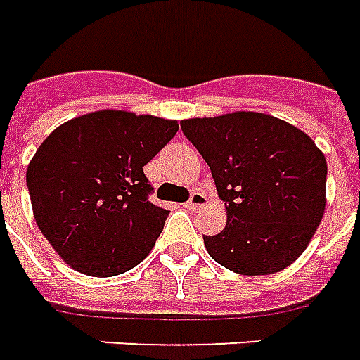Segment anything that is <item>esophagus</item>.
<instances>
[{
  "instance_id": "obj_1",
  "label": "esophagus",
  "mask_w": 360,
  "mask_h": 360,
  "mask_svg": "<svg viewBox=\"0 0 360 360\" xmlns=\"http://www.w3.org/2000/svg\"><path fill=\"white\" fill-rule=\"evenodd\" d=\"M206 202H208V198H206L205 193L195 191V193L191 195V198H188V202L185 206H187L188 210H197V208H200V206H205Z\"/></svg>"
}]
</instances>
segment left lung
<instances>
[{
	"label": "left lung",
	"instance_id": "left-lung-1",
	"mask_svg": "<svg viewBox=\"0 0 360 360\" xmlns=\"http://www.w3.org/2000/svg\"><path fill=\"white\" fill-rule=\"evenodd\" d=\"M208 163L226 226L208 255L240 275H273L300 257L326 212V155L306 132L265 112L181 120Z\"/></svg>",
	"mask_w": 360,
	"mask_h": 360
}]
</instances>
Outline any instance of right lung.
Segmentation results:
<instances>
[{"label": "right lung", "instance_id": "add662e5", "mask_svg": "<svg viewBox=\"0 0 360 360\" xmlns=\"http://www.w3.org/2000/svg\"><path fill=\"white\" fill-rule=\"evenodd\" d=\"M177 130V120L103 109L39 146L27 167L32 214L70 267L115 276L148 257L169 212L148 202L144 165Z\"/></svg>", "mask_w": 360, "mask_h": 360}]
</instances>
